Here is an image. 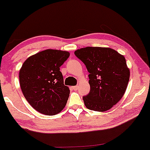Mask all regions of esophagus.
<instances>
[{"label": "esophagus", "instance_id": "34e87169", "mask_svg": "<svg viewBox=\"0 0 150 150\" xmlns=\"http://www.w3.org/2000/svg\"><path fill=\"white\" fill-rule=\"evenodd\" d=\"M72 88H73V90H75V91H77V90L78 89L79 86H73V87H72Z\"/></svg>", "mask_w": 150, "mask_h": 150}]
</instances>
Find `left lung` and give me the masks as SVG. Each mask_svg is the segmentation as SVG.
I'll return each mask as SVG.
<instances>
[{"label":"left lung","mask_w":150,"mask_h":150,"mask_svg":"<svg viewBox=\"0 0 150 150\" xmlns=\"http://www.w3.org/2000/svg\"><path fill=\"white\" fill-rule=\"evenodd\" d=\"M75 54L89 73L90 92L83 97L86 108L98 112L111 109L123 97L129 81L125 58L113 49L100 47L79 49Z\"/></svg>","instance_id":"left-lung-1"}]
</instances>
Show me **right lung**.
<instances>
[{
    "label": "right lung",
    "instance_id": "add662e5",
    "mask_svg": "<svg viewBox=\"0 0 150 150\" xmlns=\"http://www.w3.org/2000/svg\"><path fill=\"white\" fill-rule=\"evenodd\" d=\"M69 56L67 51L43 50L28 57L19 70L25 98L43 115H57L66 106L70 89L64 85L60 67Z\"/></svg>",
    "mask_w": 150,
    "mask_h": 150
}]
</instances>
